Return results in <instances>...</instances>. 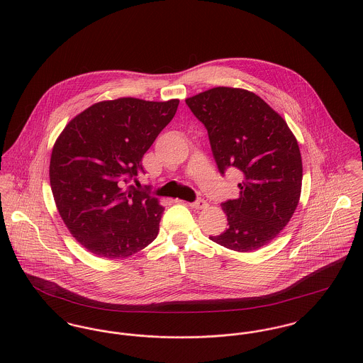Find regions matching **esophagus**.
<instances>
[{
    "label": "esophagus",
    "mask_w": 363,
    "mask_h": 363,
    "mask_svg": "<svg viewBox=\"0 0 363 363\" xmlns=\"http://www.w3.org/2000/svg\"><path fill=\"white\" fill-rule=\"evenodd\" d=\"M190 207L194 208V209H204V208L208 207V203L204 200V199H199L197 201L191 203V204H190Z\"/></svg>",
    "instance_id": "1"
}]
</instances>
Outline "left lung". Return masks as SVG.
Masks as SVG:
<instances>
[{
  "instance_id": "1",
  "label": "left lung",
  "mask_w": 363,
  "mask_h": 363,
  "mask_svg": "<svg viewBox=\"0 0 363 363\" xmlns=\"http://www.w3.org/2000/svg\"><path fill=\"white\" fill-rule=\"evenodd\" d=\"M206 125L220 174L238 170L239 196L222 203L228 229L209 239L235 252H255L291 220L302 190V156L286 121L246 89L218 86L186 99Z\"/></svg>"
}]
</instances>
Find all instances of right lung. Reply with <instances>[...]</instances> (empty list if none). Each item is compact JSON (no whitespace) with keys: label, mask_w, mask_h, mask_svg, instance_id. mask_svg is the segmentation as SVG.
<instances>
[{"label":"right lung","mask_w":363,"mask_h":363,"mask_svg":"<svg viewBox=\"0 0 363 363\" xmlns=\"http://www.w3.org/2000/svg\"><path fill=\"white\" fill-rule=\"evenodd\" d=\"M177 106L179 99L104 101L74 117L57 138L50 159L52 197L71 235L91 253L125 259L157 236L164 208L130 182L138 184L137 177L145 173L143 156Z\"/></svg>","instance_id":"add662e5"}]
</instances>
